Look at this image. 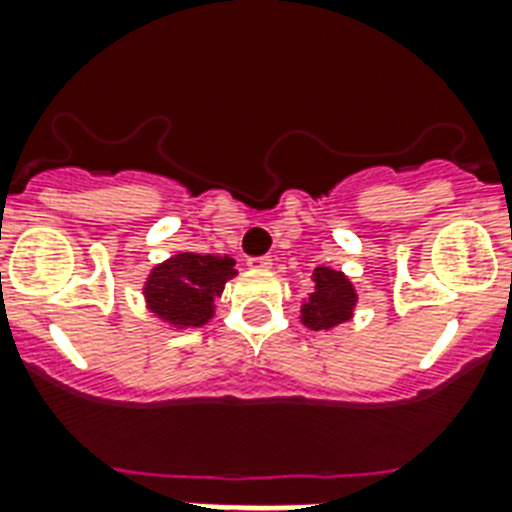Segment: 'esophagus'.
Wrapping results in <instances>:
<instances>
[{
    "label": "esophagus",
    "instance_id": "esophagus-1",
    "mask_svg": "<svg viewBox=\"0 0 512 512\" xmlns=\"http://www.w3.org/2000/svg\"><path fill=\"white\" fill-rule=\"evenodd\" d=\"M247 265H249V268H263V271H265V268H271L273 260H271V257H268V255H263V257H249Z\"/></svg>",
    "mask_w": 512,
    "mask_h": 512
}]
</instances>
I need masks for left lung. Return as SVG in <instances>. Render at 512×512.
<instances>
[{
  "mask_svg": "<svg viewBox=\"0 0 512 512\" xmlns=\"http://www.w3.org/2000/svg\"><path fill=\"white\" fill-rule=\"evenodd\" d=\"M356 303L358 295L353 281L342 271L321 265L313 271V292L308 295V300H303L300 321L313 332H321V329L329 332V329L353 319Z\"/></svg>",
  "mask_w": 512,
  "mask_h": 512,
  "instance_id": "obj_1",
  "label": "left lung"
}]
</instances>
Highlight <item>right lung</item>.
I'll return each instance as SVG.
<instances>
[{
  "label": "right lung",
  "mask_w": 512,
  "mask_h": 512,
  "mask_svg": "<svg viewBox=\"0 0 512 512\" xmlns=\"http://www.w3.org/2000/svg\"><path fill=\"white\" fill-rule=\"evenodd\" d=\"M236 260L228 255L180 252L154 265L143 284L146 308L175 329L204 327L215 316V297L236 276Z\"/></svg>",
  "instance_id": "obj_1"
}]
</instances>
